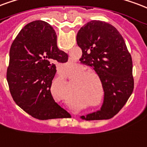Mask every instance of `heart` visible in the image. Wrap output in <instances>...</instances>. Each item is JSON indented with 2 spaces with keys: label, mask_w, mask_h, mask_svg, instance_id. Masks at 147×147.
Returning <instances> with one entry per match:
<instances>
[{
  "label": "heart",
  "mask_w": 147,
  "mask_h": 147,
  "mask_svg": "<svg viewBox=\"0 0 147 147\" xmlns=\"http://www.w3.org/2000/svg\"><path fill=\"white\" fill-rule=\"evenodd\" d=\"M71 66V64H67L65 66V68H69ZM86 67L80 65L73 73L69 75V78L73 79L74 82H72V88L74 90H83L87 92L90 95V101L96 102L99 100L98 84L96 82V79H99L97 75L93 71H89Z\"/></svg>",
  "instance_id": "b5f03b06"
}]
</instances>
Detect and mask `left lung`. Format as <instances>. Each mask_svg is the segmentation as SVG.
<instances>
[{"label":"left lung","instance_id":"left-lung-1","mask_svg":"<svg viewBox=\"0 0 147 147\" xmlns=\"http://www.w3.org/2000/svg\"><path fill=\"white\" fill-rule=\"evenodd\" d=\"M82 49L79 61L93 68L104 91L100 111L86 116V121L107 119L118 114L134 89L132 60L122 36L105 22L90 21L81 27L76 36Z\"/></svg>","mask_w":147,"mask_h":147}]
</instances>
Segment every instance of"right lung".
Wrapping results in <instances>:
<instances>
[{
  "mask_svg": "<svg viewBox=\"0 0 147 147\" xmlns=\"http://www.w3.org/2000/svg\"><path fill=\"white\" fill-rule=\"evenodd\" d=\"M68 58L57 47V35L50 24L36 20L25 26L11 46L7 70L10 93L18 107L40 120L68 115L51 92L55 64Z\"/></svg>",
  "mask_w": 147,
  "mask_h": 147,
  "instance_id": "1",
  "label": "right lung"
}]
</instances>
